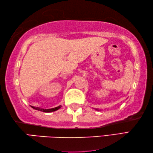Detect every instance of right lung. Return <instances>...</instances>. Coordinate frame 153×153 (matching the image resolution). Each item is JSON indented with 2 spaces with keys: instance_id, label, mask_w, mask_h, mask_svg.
Returning a JSON list of instances; mask_svg holds the SVG:
<instances>
[{
  "instance_id": "1",
  "label": "right lung",
  "mask_w": 153,
  "mask_h": 153,
  "mask_svg": "<svg viewBox=\"0 0 153 153\" xmlns=\"http://www.w3.org/2000/svg\"><path fill=\"white\" fill-rule=\"evenodd\" d=\"M33 108L36 109V110H38V111H42V112H53V111H57V110L59 109L60 108L62 107L61 105L57 107H56V108H50V109H43V108H35L34 106H32Z\"/></svg>"
}]
</instances>
